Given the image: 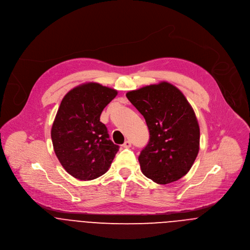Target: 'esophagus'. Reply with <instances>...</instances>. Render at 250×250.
<instances>
[{"instance_id": "1", "label": "esophagus", "mask_w": 250, "mask_h": 250, "mask_svg": "<svg viewBox=\"0 0 250 250\" xmlns=\"http://www.w3.org/2000/svg\"><path fill=\"white\" fill-rule=\"evenodd\" d=\"M131 146H132V144H131V142H129V141H126V142L122 145V146H123L124 148H129V147H131Z\"/></svg>"}]
</instances>
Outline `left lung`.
I'll list each match as a JSON object with an SVG mask.
<instances>
[{
	"instance_id": "8db88e82",
	"label": "left lung",
	"mask_w": 250,
	"mask_h": 250,
	"mask_svg": "<svg viewBox=\"0 0 250 250\" xmlns=\"http://www.w3.org/2000/svg\"><path fill=\"white\" fill-rule=\"evenodd\" d=\"M146 119L149 140L139 155L143 174L166 185L185 176L199 149V127L185 96L162 82L126 95Z\"/></svg>"
}]
</instances>
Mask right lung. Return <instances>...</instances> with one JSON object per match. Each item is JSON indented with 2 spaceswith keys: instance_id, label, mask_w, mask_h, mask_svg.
Returning <instances> with one entry per match:
<instances>
[{
  "instance_id": "right-lung-1",
  "label": "right lung",
  "mask_w": 250,
  "mask_h": 250,
  "mask_svg": "<svg viewBox=\"0 0 250 250\" xmlns=\"http://www.w3.org/2000/svg\"><path fill=\"white\" fill-rule=\"evenodd\" d=\"M116 95L113 89L88 83L71 90L62 101L52 141L60 162L76 179L90 181L104 175L119 149L100 121L102 111Z\"/></svg>"
}]
</instances>
